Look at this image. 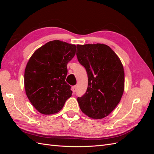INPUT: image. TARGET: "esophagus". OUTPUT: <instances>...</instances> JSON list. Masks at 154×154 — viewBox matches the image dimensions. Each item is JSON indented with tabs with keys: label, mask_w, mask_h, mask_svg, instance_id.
<instances>
[{
	"label": "esophagus",
	"mask_w": 154,
	"mask_h": 154,
	"mask_svg": "<svg viewBox=\"0 0 154 154\" xmlns=\"http://www.w3.org/2000/svg\"><path fill=\"white\" fill-rule=\"evenodd\" d=\"M76 89H77V88H76V85L72 87V91L73 92H75L76 91Z\"/></svg>",
	"instance_id": "34e87169"
}]
</instances>
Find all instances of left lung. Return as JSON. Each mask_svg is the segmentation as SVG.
Returning <instances> with one entry per match:
<instances>
[{"label":"left lung","mask_w":154,"mask_h":154,"mask_svg":"<svg viewBox=\"0 0 154 154\" xmlns=\"http://www.w3.org/2000/svg\"><path fill=\"white\" fill-rule=\"evenodd\" d=\"M76 55L86 69L88 87L78 97L81 110L88 117L100 119L119 103L125 88V72L118 55L103 44L77 45Z\"/></svg>","instance_id":"8db88e82"}]
</instances>
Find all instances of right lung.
Masks as SVG:
<instances>
[{"label": "right lung", "instance_id": "obj_1", "mask_svg": "<svg viewBox=\"0 0 154 154\" xmlns=\"http://www.w3.org/2000/svg\"><path fill=\"white\" fill-rule=\"evenodd\" d=\"M76 49L74 44L53 40L36 49L29 58L24 72L26 94L40 113H58L72 96L66 78L67 65L75 56Z\"/></svg>", "mask_w": 154, "mask_h": 154}]
</instances>
